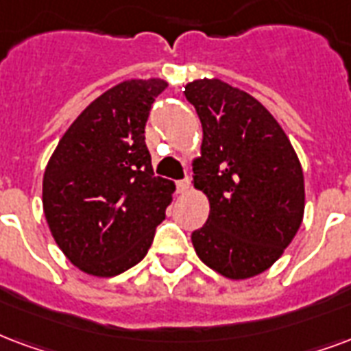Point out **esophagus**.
<instances>
[{
	"instance_id": "obj_1",
	"label": "esophagus",
	"mask_w": 351,
	"mask_h": 351,
	"mask_svg": "<svg viewBox=\"0 0 351 351\" xmlns=\"http://www.w3.org/2000/svg\"><path fill=\"white\" fill-rule=\"evenodd\" d=\"M189 188H191V180H189V178H184V180H178V182H176L178 193H188Z\"/></svg>"
}]
</instances>
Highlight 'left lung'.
I'll return each instance as SVG.
<instances>
[{
    "instance_id": "8db88e82",
    "label": "left lung",
    "mask_w": 351,
    "mask_h": 351,
    "mask_svg": "<svg viewBox=\"0 0 351 351\" xmlns=\"http://www.w3.org/2000/svg\"><path fill=\"white\" fill-rule=\"evenodd\" d=\"M202 124L193 188L208 197L206 223L191 234L197 256L232 281L271 268L300 230L305 180L300 158L274 115L217 77L186 83Z\"/></svg>"
}]
</instances>
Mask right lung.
<instances>
[{
  "mask_svg": "<svg viewBox=\"0 0 351 351\" xmlns=\"http://www.w3.org/2000/svg\"><path fill=\"white\" fill-rule=\"evenodd\" d=\"M169 83L126 80L77 115L57 143L43 178L53 240L77 269L115 277L149 253L175 182L152 173L145 145L150 106Z\"/></svg>",
  "mask_w": 351,
  "mask_h": 351,
  "instance_id": "1",
  "label": "right lung"
}]
</instances>
